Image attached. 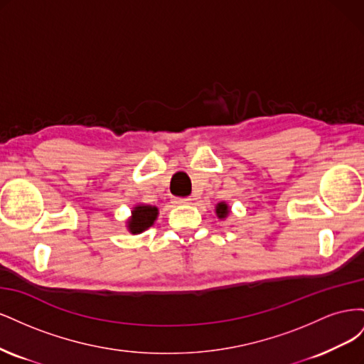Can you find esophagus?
<instances>
[{"mask_svg":"<svg viewBox=\"0 0 364 364\" xmlns=\"http://www.w3.org/2000/svg\"><path fill=\"white\" fill-rule=\"evenodd\" d=\"M190 197H174L173 199V202L176 203V205H185V203H190Z\"/></svg>","mask_w":364,"mask_h":364,"instance_id":"obj_1","label":"esophagus"}]
</instances>
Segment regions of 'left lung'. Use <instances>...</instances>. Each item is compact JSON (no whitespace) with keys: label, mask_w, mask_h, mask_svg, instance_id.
I'll return each mask as SVG.
<instances>
[{"label":"left lung","mask_w":364,"mask_h":364,"mask_svg":"<svg viewBox=\"0 0 364 364\" xmlns=\"http://www.w3.org/2000/svg\"><path fill=\"white\" fill-rule=\"evenodd\" d=\"M215 213H217V215H218L220 218H225V217L228 215V213H229V208H228L226 203H218V205H217V209H215Z\"/></svg>","instance_id":"obj_1"}]
</instances>
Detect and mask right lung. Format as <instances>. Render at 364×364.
Wrapping results in <instances>:
<instances>
[{"label":"right lung","instance_id":"1","mask_svg":"<svg viewBox=\"0 0 364 364\" xmlns=\"http://www.w3.org/2000/svg\"><path fill=\"white\" fill-rule=\"evenodd\" d=\"M158 215V208L155 206H135L129 220V230L132 234H139L153 225Z\"/></svg>","mask_w":364,"mask_h":364}]
</instances>
